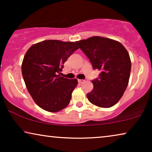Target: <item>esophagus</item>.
Segmentation results:
<instances>
[{"mask_svg":"<svg viewBox=\"0 0 152 152\" xmlns=\"http://www.w3.org/2000/svg\"><path fill=\"white\" fill-rule=\"evenodd\" d=\"M85 80H78V82L80 83V84H82V83L84 82Z\"/></svg>","mask_w":152,"mask_h":152,"instance_id":"esophagus-1","label":"esophagus"}]
</instances>
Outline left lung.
<instances>
[{
    "mask_svg": "<svg viewBox=\"0 0 152 152\" xmlns=\"http://www.w3.org/2000/svg\"><path fill=\"white\" fill-rule=\"evenodd\" d=\"M94 70H100L92 80L93 88L87 93L90 102L109 108L120 100L129 80L132 63L128 52L118 41L102 37H92L77 41Z\"/></svg>",
    "mask_w": 152,
    "mask_h": 152,
    "instance_id": "8db88e82",
    "label": "left lung"
}]
</instances>
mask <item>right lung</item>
I'll return each instance as SVG.
<instances>
[{
	"instance_id": "obj_1",
	"label": "right lung",
	"mask_w": 152,
	"mask_h": 152,
	"mask_svg": "<svg viewBox=\"0 0 152 152\" xmlns=\"http://www.w3.org/2000/svg\"><path fill=\"white\" fill-rule=\"evenodd\" d=\"M78 48L76 42L46 40L32 45L24 56L21 70L25 84L35 103L45 111H59L69 104L77 80L58 74Z\"/></svg>"
}]
</instances>
